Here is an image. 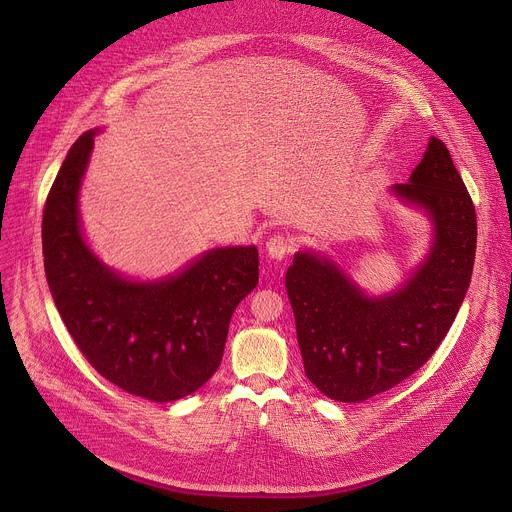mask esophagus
Listing matches in <instances>:
<instances>
[{
    "mask_svg": "<svg viewBox=\"0 0 512 512\" xmlns=\"http://www.w3.org/2000/svg\"><path fill=\"white\" fill-rule=\"evenodd\" d=\"M265 249H267V255L273 257V259H283L287 257L291 251H294V241H291L289 237L285 235H273L267 239L265 243Z\"/></svg>",
    "mask_w": 512,
    "mask_h": 512,
    "instance_id": "esophagus-1",
    "label": "esophagus"
}]
</instances>
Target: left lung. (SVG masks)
<instances>
[{"mask_svg":"<svg viewBox=\"0 0 512 512\" xmlns=\"http://www.w3.org/2000/svg\"><path fill=\"white\" fill-rule=\"evenodd\" d=\"M393 192L427 210L435 241L399 291L367 298L330 261L298 253L285 287L308 379L330 399L364 401L411 377L446 338L470 285L476 210L450 150L437 137Z\"/></svg>","mask_w":512,"mask_h":512,"instance_id":"1","label":"left lung"}]
</instances>
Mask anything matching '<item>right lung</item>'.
<instances>
[{
	"label": "right lung",
	"instance_id": "right-lung-1",
	"mask_svg": "<svg viewBox=\"0 0 512 512\" xmlns=\"http://www.w3.org/2000/svg\"><path fill=\"white\" fill-rule=\"evenodd\" d=\"M93 135L83 133L68 150L44 204L48 287L101 377L131 395L176 401L216 373L231 316L259 281V253L253 245L214 249L158 283H131L103 267L83 241L77 212Z\"/></svg>",
	"mask_w": 512,
	"mask_h": 512
}]
</instances>
